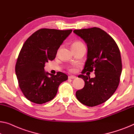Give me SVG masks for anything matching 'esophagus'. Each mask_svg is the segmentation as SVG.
<instances>
[{"label": "esophagus", "instance_id": "1", "mask_svg": "<svg viewBox=\"0 0 134 134\" xmlns=\"http://www.w3.org/2000/svg\"><path fill=\"white\" fill-rule=\"evenodd\" d=\"M75 78H76V76H73V75H71V76H69V79H75Z\"/></svg>", "mask_w": 134, "mask_h": 134}]
</instances>
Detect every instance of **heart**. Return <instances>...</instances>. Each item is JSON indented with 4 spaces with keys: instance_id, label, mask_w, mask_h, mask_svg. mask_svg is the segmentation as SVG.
Listing matches in <instances>:
<instances>
[{
    "instance_id": "1",
    "label": "heart",
    "mask_w": 134,
    "mask_h": 134,
    "mask_svg": "<svg viewBox=\"0 0 134 134\" xmlns=\"http://www.w3.org/2000/svg\"><path fill=\"white\" fill-rule=\"evenodd\" d=\"M83 44L81 43V42H80V41H76V42H75V43H74L73 44H72V47L73 46H80V45H82ZM70 70L71 71H72V70H73V69H70Z\"/></svg>"
}]
</instances>
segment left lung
I'll list each match as a JSON object with an SVG mask.
<instances>
[{"instance_id": "8db88e82", "label": "left lung", "mask_w": 134, "mask_h": 134, "mask_svg": "<svg viewBox=\"0 0 134 134\" xmlns=\"http://www.w3.org/2000/svg\"><path fill=\"white\" fill-rule=\"evenodd\" d=\"M73 32L87 45V58L82 75L85 85L76 92L77 99L88 107H94L108 100L116 90L122 70L120 52L114 39L99 27L76 29ZM95 71V77L83 75Z\"/></svg>"}]
</instances>
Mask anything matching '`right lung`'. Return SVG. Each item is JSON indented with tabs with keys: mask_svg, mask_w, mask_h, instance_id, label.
Returning a JSON list of instances; mask_svg holds the SVG:
<instances>
[{
	"mask_svg": "<svg viewBox=\"0 0 134 134\" xmlns=\"http://www.w3.org/2000/svg\"><path fill=\"white\" fill-rule=\"evenodd\" d=\"M72 30L41 29L26 40L20 52L15 74L20 88L32 102L43 104L57 95L59 85L66 81L65 73L54 75L44 71L45 63L55 58L57 51Z\"/></svg>",
	"mask_w": 134,
	"mask_h": 134,
	"instance_id": "add662e5",
	"label": "right lung"
}]
</instances>
